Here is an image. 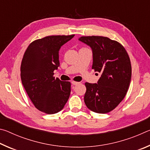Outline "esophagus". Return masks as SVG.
<instances>
[{"label": "esophagus", "instance_id": "esophagus-1", "mask_svg": "<svg viewBox=\"0 0 150 150\" xmlns=\"http://www.w3.org/2000/svg\"><path fill=\"white\" fill-rule=\"evenodd\" d=\"M71 83H72V84H73V85H78L79 83V82H76V81H72Z\"/></svg>", "mask_w": 150, "mask_h": 150}]
</instances>
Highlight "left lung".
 I'll list each match as a JSON object with an SVG mask.
<instances>
[{
	"label": "left lung",
	"instance_id": "1",
	"mask_svg": "<svg viewBox=\"0 0 150 150\" xmlns=\"http://www.w3.org/2000/svg\"><path fill=\"white\" fill-rule=\"evenodd\" d=\"M81 42L93 52L92 69L101 73L97 83H85L84 101L89 110L108 113L125 97L130 84L131 63L120 43L103 36H82Z\"/></svg>",
	"mask_w": 150,
	"mask_h": 150
}]
</instances>
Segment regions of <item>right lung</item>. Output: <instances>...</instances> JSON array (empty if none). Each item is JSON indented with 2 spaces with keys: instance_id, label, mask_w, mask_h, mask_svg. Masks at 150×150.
I'll return each mask as SVG.
<instances>
[{
  "instance_id": "right-lung-1",
  "label": "right lung",
  "mask_w": 150,
  "mask_h": 150,
  "mask_svg": "<svg viewBox=\"0 0 150 150\" xmlns=\"http://www.w3.org/2000/svg\"><path fill=\"white\" fill-rule=\"evenodd\" d=\"M75 35H50L32 42L20 67L22 85L35 107L48 115L62 110L69 99L71 83L54 77L59 67V51Z\"/></svg>"
}]
</instances>
